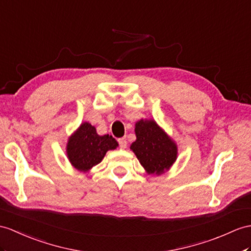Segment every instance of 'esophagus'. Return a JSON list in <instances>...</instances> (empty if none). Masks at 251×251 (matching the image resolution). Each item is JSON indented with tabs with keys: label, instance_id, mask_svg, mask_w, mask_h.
Segmentation results:
<instances>
[{
	"label": "esophagus",
	"instance_id": "34e87169",
	"mask_svg": "<svg viewBox=\"0 0 251 251\" xmlns=\"http://www.w3.org/2000/svg\"><path fill=\"white\" fill-rule=\"evenodd\" d=\"M118 144H119V147L121 149H126V145H127V143H126V138H119L118 139Z\"/></svg>",
	"mask_w": 251,
	"mask_h": 251
}]
</instances>
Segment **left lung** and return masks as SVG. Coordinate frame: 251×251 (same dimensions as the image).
<instances>
[{"label":"left lung","instance_id":"obj_1","mask_svg":"<svg viewBox=\"0 0 251 251\" xmlns=\"http://www.w3.org/2000/svg\"><path fill=\"white\" fill-rule=\"evenodd\" d=\"M136 140L131 149L149 174L161 175L175 163L176 146L153 120H139L135 125Z\"/></svg>","mask_w":251,"mask_h":251}]
</instances>
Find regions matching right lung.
Segmentation results:
<instances>
[{
  "mask_svg": "<svg viewBox=\"0 0 251 251\" xmlns=\"http://www.w3.org/2000/svg\"><path fill=\"white\" fill-rule=\"evenodd\" d=\"M117 146L112 135H98L95 126L84 122L69 138L67 154L70 163L77 170L86 172L99 164L108 150L116 149Z\"/></svg>",
  "mask_w": 251,
  "mask_h": 251,
  "instance_id": "right-lung-1",
  "label": "right lung"
}]
</instances>
